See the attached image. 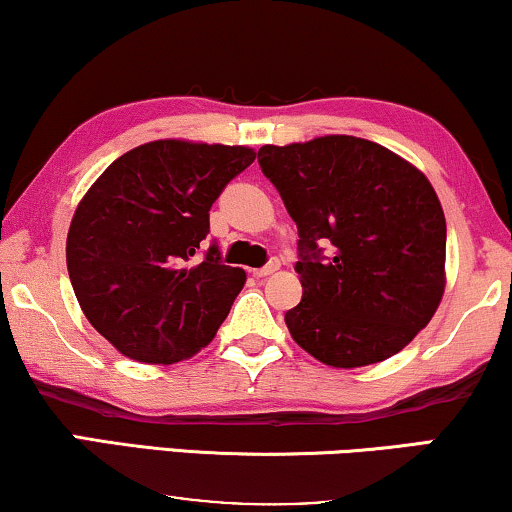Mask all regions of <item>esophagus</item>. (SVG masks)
I'll return each mask as SVG.
<instances>
[{
  "label": "esophagus",
  "instance_id": "esophagus-1",
  "mask_svg": "<svg viewBox=\"0 0 512 512\" xmlns=\"http://www.w3.org/2000/svg\"><path fill=\"white\" fill-rule=\"evenodd\" d=\"M277 270H279V261L275 258V261H270L268 265H263V268L251 270V272H254V277H268V275H272V272H277Z\"/></svg>",
  "mask_w": 512,
  "mask_h": 512
}]
</instances>
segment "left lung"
Wrapping results in <instances>:
<instances>
[{
  "label": "left lung",
  "mask_w": 512,
  "mask_h": 512,
  "mask_svg": "<svg viewBox=\"0 0 512 512\" xmlns=\"http://www.w3.org/2000/svg\"><path fill=\"white\" fill-rule=\"evenodd\" d=\"M258 163L298 226L303 300L291 338L333 368L401 352L445 293V214L431 181L384 146L352 135L265 144ZM334 244L321 257L319 243Z\"/></svg>",
  "instance_id": "left-lung-1"
}]
</instances>
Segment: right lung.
<instances>
[{"instance_id":"1","label":"right lung","mask_w":512,"mask_h":512,"mask_svg":"<svg viewBox=\"0 0 512 512\" xmlns=\"http://www.w3.org/2000/svg\"><path fill=\"white\" fill-rule=\"evenodd\" d=\"M249 146L156 139L116 158L88 188L67 233V270L83 314L142 363L191 359L214 340L247 272L221 263L209 207L254 163Z\"/></svg>"}]
</instances>
